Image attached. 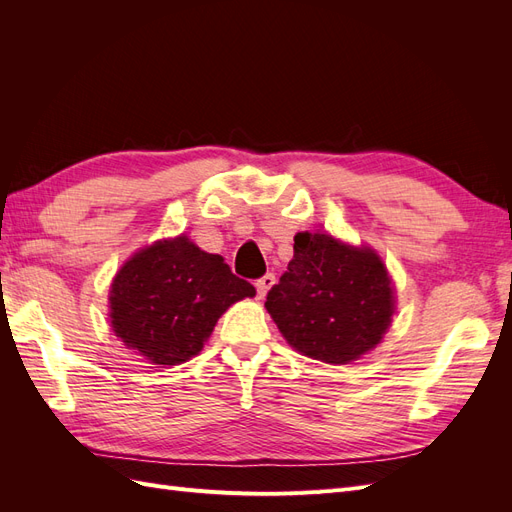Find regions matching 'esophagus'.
Segmentation results:
<instances>
[{"label": "esophagus", "mask_w": 512, "mask_h": 512, "mask_svg": "<svg viewBox=\"0 0 512 512\" xmlns=\"http://www.w3.org/2000/svg\"><path fill=\"white\" fill-rule=\"evenodd\" d=\"M275 284V275L273 273H267V275H262L260 280H256V290H258V297L262 299L265 297V294L269 292V288Z\"/></svg>", "instance_id": "obj_1"}]
</instances>
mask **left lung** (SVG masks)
Returning <instances> with one entry per match:
<instances>
[{
	"mask_svg": "<svg viewBox=\"0 0 512 512\" xmlns=\"http://www.w3.org/2000/svg\"><path fill=\"white\" fill-rule=\"evenodd\" d=\"M265 307L294 350L344 365L380 344L393 316V288L367 247L299 232L288 271L269 290Z\"/></svg>",
	"mask_w": 512,
	"mask_h": 512,
	"instance_id": "8db88e82",
	"label": "left lung"
}]
</instances>
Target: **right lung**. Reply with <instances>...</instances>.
<instances>
[{
	"label": "right lung",
	"instance_id": "add662e5",
	"mask_svg": "<svg viewBox=\"0 0 512 512\" xmlns=\"http://www.w3.org/2000/svg\"><path fill=\"white\" fill-rule=\"evenodd\" d=\"M254 294L222 256L177 237L145 247L121 267L111 286V324L147 361L177 365L203 350L232 303Z\"/></svg>",
	"mask_w": 512,
	"mask_h": 512
}]
</instances>
